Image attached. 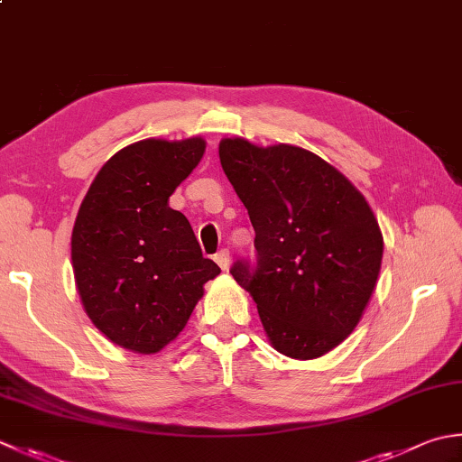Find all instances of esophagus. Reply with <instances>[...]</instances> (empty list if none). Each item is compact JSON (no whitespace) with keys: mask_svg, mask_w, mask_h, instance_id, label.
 <instances>
[{"mask_svg":"<svg viewBox=\"0 0 462 462\" xmlns=\"http://www.w3.org/2000/svg\"><path fill=\"white\" fill-rule=\"evenodd\" d=\"M214 260H216V264H218L222 270H228L230 268V250H220L218 254L214 256Z\"/></svg>","mask_w":462,"mask_h":462,"instance_id":"esophagus-1","label":"esophagus"}]
</instances>
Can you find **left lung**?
Wrapping results in <instances>:
<instances>
[{"label":"left lung","instance_id":"1","mask_svg":"<svg viewBox=\"0 0 462 462\" xmlns=\"http://www.w3.org/2000/svg\"><path fill=\"white\" fill-rule=\"evenodd\" d=\"M218 152L256 232V260H236L230 274L254 298L278 352L300 360L327 355L356 328L381 273L383 234L373 210L309 150L226 138Z\"/></svg>","mask_w":462,"mask_h":462}]
</instances>
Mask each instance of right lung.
<instances>
[{
	"mask_svg": "<svg viewBox=\"0 0 462 462\" xmlns=\"http://www.w3.org/2000/svg\"><path fill=\"white\" fill-rule=\"evenodd\" d=\"M206 142L142 140L106 162L71 232L81 304L117 346L153 355L174 340L220 274L202 256L192 226L168 206Z\"/></svg>",
	"mask_w": 462,
	"mask_h": 462,
	"instance_id": "add662e5",
	"label": "right lung"
}]
</instances>
